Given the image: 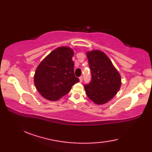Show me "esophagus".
Here are the masks:
<instances>
[{"label": "esophagus", "instance_id": "obj_1", "mask_svg": "<svg viewBox=\"0 0 152 152\" xmlns=\"http://www.w3.org/2000/svg\"><path fill=\"white\" fill-rule=\"evenodd\" d=\"M79 79H80V82H82V80H83V77L82 76H80V78H79Z\"/></svg>", "mask_w": 152, "mask_h": 152}]
</instances>
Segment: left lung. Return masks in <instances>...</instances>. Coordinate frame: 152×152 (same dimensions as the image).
<instances>
[{
	"mask_svg": "<svg viewBox=\"0 0 152 152\" xmlns=\"http://www.w3.org/2000/svg\"><path fill=\"white\" fill-rule=\"evenodd\" d=\"M91 81L84 85L88 97L96 104H104L120 89L121 76L106 55L100 50L87 52Z\"/></svg>",
	"mask_w": 152,
	"mask_h": 152,
	"instance_id": "obj_1",
	"label": "left lung"
}]
</instances>
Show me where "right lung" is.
<instances>
[{
    "label": "right lung",
    "mask_w": 152,
    "mask_h": 152,
    "mask_svg": "<svg viewBox=\"0 0 152 152\" xmlns=\"http://www.w3.org/2000/svg\"><path fill=\"white\" fill-rule=\"evenodd\" d=\"M74 51L62 46L47 56L37 68L34 85L40 94L49 101H56L69 93L80 80L74 72Z\"/></svg>",
    "instance_id": "obj_1"
}]
</instances>
